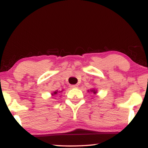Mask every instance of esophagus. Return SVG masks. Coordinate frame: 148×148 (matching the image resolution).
I'll return each mask as SVG.
<instances>
[{"mask_svg":"<svg viewBox=\"0 0 148 148\" xmlns=\"http://www.w3.org/2000/svg\"><path fill=\"white\" fill-rule=\"evenodd\" d=\"M70 87H71V88H77L78 86H77V85H71V86H70Z\"/></svg>","mask_w":148,"mask_h":148,"instance_id":"1","label":"esophagus"}]
</instances>
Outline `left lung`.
<instances>
[{"instance_id": "left-lung-1", "label": "left lung", "mask_w": 148, "mask_h": 148, "mask_svg": "<svg viewBox=\"0 0 148 148\" xmlns=\"http://www.w3.org/2000/svg\"><path fill=\"white\" fill-rule=\"evenodd\" d=\"M87 91H88V92H92V93H93L94 95H95L97 92V90L95 89V88H93V89H89V90H87Z\"/></svg>"}]
</instances>
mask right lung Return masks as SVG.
<instances>
[{
	"mask_svg": "<svg viewBox=\"0 0 148 148\" xmlns=\"http://www.w3.org/2000/svg\"><path fill=\"white\" fill-rule=\"evenodd\" d=\"M62 91H63V90H62V91H58V90H57V91H55L53 92H51V96H53V95H56L58 93H61Z\"/></svg>",
	"mask_w": 148,
	"mask_h": 148,
	"instance_id": "add662e5",
	"label": "right lung"
}]
</instances>
